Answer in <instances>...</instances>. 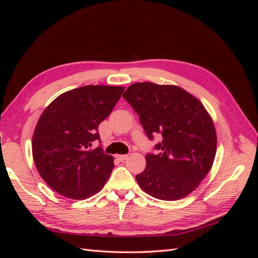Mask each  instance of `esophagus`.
Wrapping results in <instances>:
<instances>
[{
	"instance_id": "esophagus-1",
	"label": "esophagus",
	"mask_w": 258,
	"mask_h": 258,
	"mask_svg": "<svg viewBox=\"0 0 258 258\" xmlns=\"http://www.w3.org/2000/svg\"><path fill=\"white\" fill-rule=\"evenodd\" d=\"M116 158L119 161H123L128 158V155H116Z\"/></svg>"
}]
</instances>
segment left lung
<instances>
[{
  "instance_id": "1",
  "label": "left lung",
  "mask_w": 258,
  "mask_h": 258,
  "mask_svg": "<svg viewBox=\"0 0 258 258\" xmlns=\"http://www.w3.org/2000/svg\"><path fill=\"white\" fill-rule=\"evenodd\" d=\"M147 138L161 135L156 154L146 155V167L136 176L140 187L160 200H178L195 190L212 168L216 131L200 101L181 87L136 83L123 92Z\"/></svg>"
}]
</instances>
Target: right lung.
Returning a JSON list of instances; mask_svg holds the SVG:
<instances>
[{"mask_svg":"<svg viewBox=\"0 0 258 258\" xmlns=\"http://www.w3.org/2000/svg\"><path fill=\"white\" fill-rule=\"evenodd\" d=\"M124 90L88 85L62 93L45 108L34 130L32 154L44 181L62 196L87 199L102 189L114 168L104 154L99 124L111 114Z\"/></svg>","mask_w":258,"mask_h":258,"instance_id":"obj_1","label":"right lung"}]
</instances>
